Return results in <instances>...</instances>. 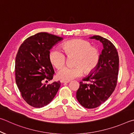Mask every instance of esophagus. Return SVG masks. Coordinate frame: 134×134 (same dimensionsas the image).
Segmentation results:
<instances>
[{"label": "esophagus", "mask_w": 134, "mask_h": 134, "mask_svg": "<svg viewBox=\"0 0 134 134\" xmlns=\"http://www.w3.org/2000/svg\"><path fill=\"white\" fill-rule=\"evenodd\" d=\"M60 82L62 83H69V82H70L69 81H64V80H61Z\"/></svg>", "instance_id": "1"}]
</instances>
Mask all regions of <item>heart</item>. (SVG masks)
Listing matches in <instances>:
<instances>
[{
	"label": "heart",
	"mask_w": 134,
	"mask_h": 134,
	"mask_svg": "<svg viewBox=\"0 0 134 134\" xmlns=\"http://www.w3.org/2000/svg\"><path fill=\"white\" fill-rule=\"evenodd\" d=\"M61 47L68 56H75L74 67L63 66L58 72L57 76L64 81H71L81 76L85 71L91 74L99 65L100 55L97 47L92 46L91 42L81 39H75L65 42ZM50 62L56 68H59L66 62L64 53L58 49H53L49 54Z\"/></svg>",
	"instance_id": "obj_1"
}]
</instances>
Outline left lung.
Wrapping results in <instances>:
<instances>
[{"label": "left lung", "mask_w": 134, "mask_h": 134, "mask_svg": "<svg viewBox=\"0 0 134 134\" xmlns=\"http://www.w3.org/2000/svg\"><path fill=\"white\" fill-rule=\"evenodd\" d=\"M91 38L102 42L104 49L97 69L79 82L80 86L76 92L78 102L88 109L100 106L111 95L116 88L119 70L118 53L114 44L98 35Z\"/></svg>", "instance_id": "8db88e82"}]
</instances>
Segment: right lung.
Wrapping results in <instances>:
<instances>
[{
  "mask_svg": "<svg viewBox=\"0 0 134 134\" xmlns=\"http://www.w3.org/2000/svg\"><path fill=\"white\" fill-rule=\"evenodd\" d=\"M62 37L46 32L28 37L21 44L15 59V79L21 95L34 108L50 103L60 86V81L43 84L55 73L49 60V50Z\"/></svg>",
  "mask_w": 134,
  "mask_h": 134,
  "instance_id": "1",
  "label": "right lung"
}]
</instances>
